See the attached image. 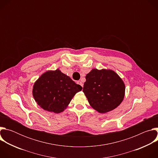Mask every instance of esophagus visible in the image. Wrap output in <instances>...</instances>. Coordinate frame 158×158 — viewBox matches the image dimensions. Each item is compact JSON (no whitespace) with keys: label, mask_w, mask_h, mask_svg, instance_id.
<instances>
[{"label":"esophagus","mask_w":158,"mask_h":158,"mask_svg":"<svg viewBox=\"0 0 158 158\" xmlns=\"http://www.w3.org/2000/svg\"><path fill=\"white\" fill-rule=\"evenodd\" d=\"M77 84H79V85H80L81 87H83V84L82 83V82H81V81H77Z\"/></svg>","instance_id":"esophagus-1"}]
</instances>
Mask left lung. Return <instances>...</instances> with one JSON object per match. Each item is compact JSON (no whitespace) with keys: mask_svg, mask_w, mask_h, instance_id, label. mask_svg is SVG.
<instances>
[{"mask_svg":"<svg viewBox=\"0 0 158 158\" xmlns=\"http://www.w3.org/2000/svg\"><path fill=\"white\" fill-rule=\"evenodd\" d=\"M85 79L83 92L89 104L100 113L114 109L123 101L125 84L112 70L92 69Z\"/></svg>","mask_w":158,"mask_h":158,"instance_id":"obj_1","label":"left lung"}]
</instances>
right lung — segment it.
Segmentation results:
<instances>
[{"label":"right lung","instance_id":"obj_1","mask_svg":"<svg viewBox=\"0 0 158 158\" xmlns=\"http://www.w3.org/2000/svg\"><path fill=\"white\" fill-rule=\"evenodd\" d=\"M82 87L59 69L42 74L33 86L32 94L43 109L60 113Z\"/></svg>","mask_w":158,"mask_h":158}]
</instances>
